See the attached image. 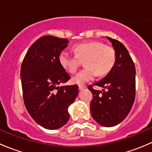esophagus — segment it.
I'll list each match as a JSON object with an SVG mask.
<instances>
[{
	"instance_id": "34e87169",
	"label": "esophagus",
	"mask_w": 152,
	"mask_h": 152,
	"mask_svg": "<svg viewBox=\"0 0 152 152\" xmlns=\"http://www.w3.org/2000/svg\"><path fill=\"white\" fill-rule=\"evenodd\" d=\"M85 88H86V86L85 85H79V89L80 90H83V89H85Z\"/></svg>"
}]
</instances>
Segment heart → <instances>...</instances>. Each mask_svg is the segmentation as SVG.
Returning <instances> with one entry per match:
<instances>
[{
  "label": "heart",
  "mask_w": 152,
  "mask_h": 152,
  "mask_svg": "<svg viewBox=\"0 0 152 152\" xmlns=\"http://www.w3.org/2000/svg\"><path fill=\"white\" fill-rule=\"evenodd\" d=\"M73 49L76 55H71L64 50L59 54V61L65 70L73 73L80 65V59H85L86 67L73 76L74 83L85 84L92 80L96 74L99 76H104L115 63V49L99 41L82 42L75 45Z\"/></svg>",
  "instance_id": "obj_1"
}]
</instances>
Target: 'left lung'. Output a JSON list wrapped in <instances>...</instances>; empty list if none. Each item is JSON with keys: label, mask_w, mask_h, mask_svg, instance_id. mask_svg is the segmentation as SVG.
<instances>
[{"label": "left lung", "mask_w": 152, "mask_h": 152, "mask_svg": "<svg viewBox=\"0 0 152 152\" xmlns=\"http://www.w3.org/2000/svg\"><path fill=\"white\" fill-rule=\"evenodd\" d=\"M115 50L116 61L110 73L94 85H89L93 93L90 112L93 119L107 127L120 124L131 110L135 99V67L128 50L117 39L108 37ZM106 90L105 91V90Z\"/></svg>", "instance_id": "obj_1"}]
</instances>
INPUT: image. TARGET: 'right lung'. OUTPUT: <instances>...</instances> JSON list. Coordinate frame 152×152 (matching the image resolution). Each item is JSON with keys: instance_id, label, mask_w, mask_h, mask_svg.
Returning a JSON list of instances; mask_svg holds the SVG:
<instances>
[{"instance_id": "right-lung-1", "label": "right lung", "mask_w": 152, "mask_h": 152, "mask_svg": "<svg viewBox=\"0 0 152 152\" xmlns=\"http://www.w3.org/2000/svg\"><path fill=\"white\" fill-rule=\"evenodd\" d=\"M68 43L64 38L42 37L31 45L21 65L26 108L37 123L48 129H57L67 123V109L79 93L76 85L59 86L70 79L59 61Z\"/></svg>"}]
</instances>
